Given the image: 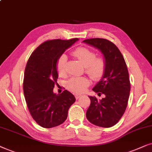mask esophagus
Here are the masks:
<instances>
[{
	"label": "esophagus",
	"instance_id": "obj_1",
	"mask_svg": "<svg viewBox=\"0 0 152 152\" xmlns=\"http://www.w3.org/2000/svg\"><path fill=\"white\" fill-rule=\"evenodd\" d=\"M75 96H76V99H79L80 96H82V94H75Z\"/></svg>",
	"mask_w": 152,
	"mask_h": 152
}]
</instances>
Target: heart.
Wrapping results in <instances>:
<instances>
[{"label":"heart","mask_w":152,"mask_h":152,"mask_svg":"<svg viewBox=\"0 0 152 152\" xmlns=\"http://www.w3.org/2000/svg\"><path fill=\"white\" fill-rule=\"evenodd\" d=\"M72 55L86 66V72L92 79L99 80L102 77L106 69V62L104 58H96L94 52L86 47H78L72 52ZM67 57L62 55L57 62V70L60 76L66 73ZM90 85V80L86 77H74L69 80L68 88L74 92H82Z\"/></svg>","instance_id":"b5f03b06"}]
</instances>
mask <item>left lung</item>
Listing matches in <instances>:
<instances>
[{
  "mask_svg": "<svg viewBox=\"0 0 152 152\" xmlns=\"http://www.w3.org/2000/svg\"><path fill=\"white\" fill-rule=\"evenodd\" d=\"M83 42L99 50L106 62L104 75L92 88L98 95L102 93L105 96L97 99L89 96L91 104L86 117L96 126L108 128L119 122L126 108L131 90L128 69L120 50L111 42L93 38Z\"/></svg>",
  "mask_w": 152,
  "mask_h": 152,
  "instance_id": "obj_1",
  "label": "left lung"
}]
</instances>
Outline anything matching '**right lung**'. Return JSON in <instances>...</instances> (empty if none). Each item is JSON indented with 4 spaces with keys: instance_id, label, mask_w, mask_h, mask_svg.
<instances>
[{
    "instance_id": "add662e5",
    "label": "right lung",
    "mask_w": 152,
    "mask_h": 152,
    "mask_svg": "<svg viewBox=\"0 0 152 152\" xmlns=\"http://www.w3.org/2000/svg\"><path fill=\"white\" fill-rule=\"evenodd\" d=\"M78 39L44 42L34 50L26 64L23 92L30 115L39 126L49 129L62 124L76 101L67 90L53 92L58 74L57 62L64 51Z\"/></svg>"
}]
</instances>
